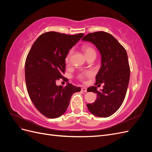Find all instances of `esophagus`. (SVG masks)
Returning <instances> with one entry per match:
<instances>
[{"instance_id":"obj_1","label":"esophagus","mask_w":152,"mask_h":152,"mask_svg":"<svg viewBox=\"0 0 152 152\" xmlns=\"http://www.w3.org/2000/svg\"><path fill=\"white\" fill-rule=\"evenodd\" d=\"M81 90L83 91V92H87V88H86V87H82V88L81 89Z\"/></svg>"}]
</instances>
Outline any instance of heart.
<instances>
[{
  "mask_svg": "<svg viewBox=\"0 0 152 152\" xmlns=\"http://www.w3.org/2000/svg\"><path fill=\"white\" fill-rule=\"evenodd\" d=\"M84 50V53L86 55V58L88 57L90 55H96V51L94 48H93L91 46H88V45H86V46H84L83 48H82ZM72 54V50H70V51L68 53L66 54V56L65 59V61L66 65H69L70 63V59H71V56ZM94 75V73L92 72L91 70H86L84 72H82L79 73V74L77 75V79L81 80V81H84L86 78H89L93 77Z\"/></svg>",
  "mask_w": 152,
  "mask_h": 152,
  "instance_id": "1",
  "label": "heart"
}]
</instances>
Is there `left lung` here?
<instances>
[{
    "mask_svg": "<svg viewBox=\"0 0 152 152\" xmlns=\"http://www.w3.org/2000/svg\"><path fill=\"white\" fill-rule=\"evenodd\" d=\"M82 40L92 42L99 50L102 66L96 76L95 85L104 84L101 92L96 86L87 89V92L96 93L97 99L93 103L87 104V107L94 115L110 117L121 107L127 93L130 78L127 52L117 40L107 32L89 33Z\"/></svg>",
    "mask_w": 152,
    "mask_h": 152,
    "instance_id": "1",
    "label": "left lung"
}]
</instances>
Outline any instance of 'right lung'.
<instances>
[{
    "label": "right lung",
    "instance_id": "right-lung-1",
    "mask_svg": "<svg viewBox=\"0 0 152 152\" xmlns=\"http://www.w3.org/2000/svg\"><path fill=\"white\" fill-rule=\"evenodd\" d=\"M83 36L84 34L45 32L35 41L27 55L25 67L27 91L35 108L45 117L61 116L72 96L81 91L80 87L69 82L63 87L57 86L56 82L63 78L65 59L69 50Z\"/></svg>",
    "mask_w": 152,
    "mask_h": 152
}]
</instances>
